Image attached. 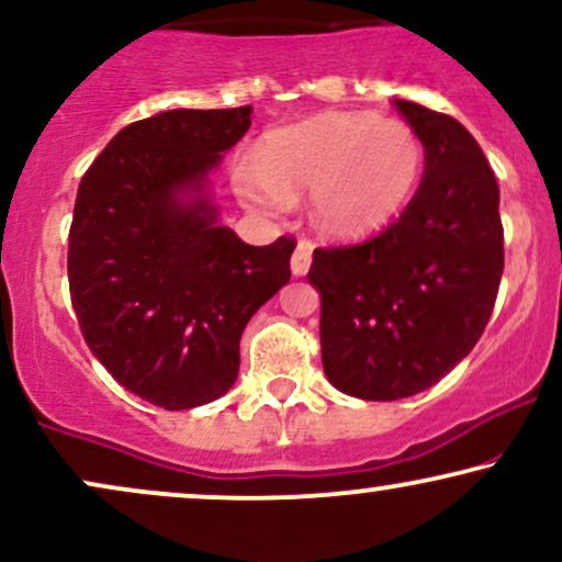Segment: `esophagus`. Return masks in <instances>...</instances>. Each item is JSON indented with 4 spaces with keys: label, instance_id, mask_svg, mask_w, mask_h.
Returning <instances> with one entry per match:
<instances>
[{
    "label": "esophagus",
    "instance_id": "obj_1",
    "mask_svg": "<svg viewBox=\"0 0 562 562\" xmlns=\"http://www.w3.org/2000/svg\"><path fill=\"white\" fill-rule=\"evenodd\" d=\"M310 262H313V241L310 239H300L294 255H292V270L294 276H304L310 270Z\"/></svg>",
    "mask_w": 562,
    "mask_h": 562
}]
</instances>
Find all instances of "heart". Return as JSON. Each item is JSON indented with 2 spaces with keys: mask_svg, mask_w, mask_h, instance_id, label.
Segmentation results:
<instances>
[{
  "mask_svg": "<svg viewBox=\"0 0 562 562\" xmlns=\"http://www.w3.org/2000/svg\"><path fill=\"white\" fill-rule=\"evenodd\" d=\"M425 171V143L401 120L330 112L273 133L258 158L234 169V187L260 213L286 211L315 192V216L344 239L370 237L412 203Z\"/></svg>",
  "mask_w": 562,
  "mask_h": 562,
  "instance_id": "heart-1",
  "label": "heart"
}]
</instances>
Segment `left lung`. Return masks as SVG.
<instances>
[{"instance_id": "8db88e82", "label": "left lung", "mask_w": 562, "mask_h": 562, "mask_svg": "<svg viewBox=\"0 0 562 562\" xmlns=\"http://www.w3.org/2000/svg\"><path fill=\"white\" fill-rule=\"evenodd\" d=\"M398 114L425 143L404 213L359 245L317 247L323 370L341 393L396 401L427 391L487 328L503 276L501 190L453 116L412 101Z\"/></svg>"}]
</instances>
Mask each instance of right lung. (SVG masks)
<instances>
[{
    "label": "right lung",
    "instance_id": "obj_1",
    "mask_svg": "<svg viewBox=\"0 0 562 562\" xmlns=\"http://www.w3.org/2000/svg\"><path fill=\"white\" fill-rule=\"evenodd\" d=\"M249 106L175 109L120 130L82 175L69 296L82 338L124 391L179 412L224 396L245 325L292 279L294 237L245 245L198 195L249 130Z\"/></svg>",
    "mask_w": 562,
    "mask_h": 562
}]
</instances>
